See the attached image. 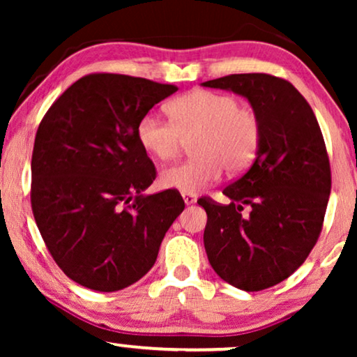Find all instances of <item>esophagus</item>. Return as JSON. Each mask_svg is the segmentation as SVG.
I'll return each mask as SVG.
<instances>
[{
    "label": "esophagus",
    "mask_w": 357,
    "mask_h": 357,
    "mask_svg": "<svg viewBox=\"0 0 357 357\" xmlns=\"http://www.w3.org/2000/svg\"><path fill=\"white\" fill-rule=\"evenodd\" d=\"M182 197H183L185 204H193L195 202H197V197H195V195H192V193H182Z\"/></svg>",
    "instance_id": "obj_1"
}]
</instances>
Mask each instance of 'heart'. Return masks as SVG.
Returning a JSON list of instances; mask_svg holds the SVG:
<instances>
[{
  "label": "heart",
  "mask_w": 357,
  "mask_h": 357,
  "mask_svg": "<svg viewBox=\"0 0 357 357\" xmlns=\"http://www.w3.org/2000/svg\"><path fill=\"white\" fill-rule=\"evenodd\" d=\"M170 119L148 112L138 121V141L159 160L180 154L193 139L195 158L160 172V185L182 193H198L229 174L243 172L255 160L261 144V120L232 94L192 91L167 105Z\"/></svg>",
  "instance_id": "heart-1"
}]
</instances>
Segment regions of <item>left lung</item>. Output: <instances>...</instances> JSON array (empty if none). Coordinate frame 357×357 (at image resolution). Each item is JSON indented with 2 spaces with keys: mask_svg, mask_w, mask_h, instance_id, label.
<instances>
[{
  "mask_svg": "<svg viewBox=\"0 0 357 357\" xmlns=\"http://www.w3.org/2000/svg\"><path fill=\"white\" fill-rule=\"evenodd\" d=\"M203 86L247 97L261 120L255 160L222 190L231 203L198 199L208 214V260L238 289H268L289 278L320 237L331 190L324 135L309 102L282 77L245 73Z\"/></svg>",
  "mask_w": 357,
  "mask_h": 357,
  "instance_id": "1",
  "label": "left lung"
}]
</instances>
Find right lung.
Listing matches in <instances>:
<instances>
[{
  "label": "right lung",
  "instance_id": "obj_1",
  "mask_svg": "<svg viewBox=\"0 0 357 357\" xmlns=\"http://www.w3.org/2000/svg\"><path fill=\"white\" fill-rule=\"evenodd\" d=\"M178 87L92 73L53 102L32 151L31 204L53 260L77 284L114 292L141 280L183 211L177 190L143 195L155 167L138 121Z\"/></svg>",
  "mask_w": 357,
  "mask_h": 357
}]
</instances>
